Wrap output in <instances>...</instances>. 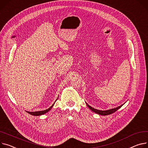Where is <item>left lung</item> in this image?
Returning <instances> with one entry per match:
<instances>
[{"mask_svg":"<svg viewBox=\"0 0 148 148\" xmlns=\"http://www.w3.org/2000/svg\"><path fill=\"white\" fill-rule=\"evenodd\" d=\"M86 103V104L87 105V106L88 107V108L90 110L92 111L93 112H95L97 114H99V115H102V116H107V115L111 114H112V113H114V112H116L117 110H119L120 108H121L124 104H123L121 105L120 106H119V107H117L116 108H111V109H110V110H108L103 111V110H99L95 109V108H93L92 107H90L86 103Z\"/></svg>","mask_w":148,"mask_h":148,"instance_id":"1","label":"left lung"}]
</instances>
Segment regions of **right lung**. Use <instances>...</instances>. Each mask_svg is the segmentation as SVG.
<instances>
[{
  "label": "right lung",
  "mask_w": 148,
  "mask_h": 148,
  "mask_svg": "<svg viewBox=\"0 0 148 148\" xmlns=\"http://www.w3.org/2000/svg\"><path fill=\"white\" fill-rule=\"evenodd\" d=\"M58 98H57V99L55 101L54 104H53L50 108H49L47 109V110H42V111H34V112H29V111H27V112L28 113H29V114L32 115V116H38L43 115V114H44L48 112L53 108V107L54 106V104H55V103H56V101L57 100H58Z\"/></svg>",
  "instance_id": "right-lung-1"
}]
</instances>
